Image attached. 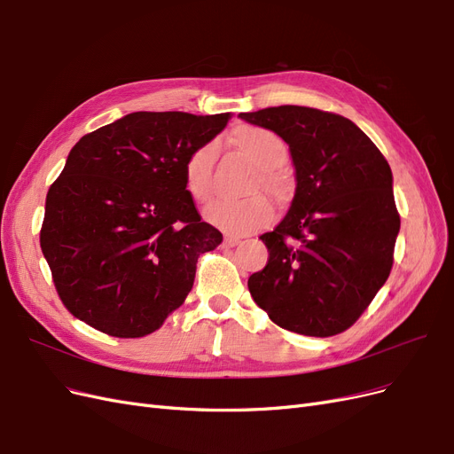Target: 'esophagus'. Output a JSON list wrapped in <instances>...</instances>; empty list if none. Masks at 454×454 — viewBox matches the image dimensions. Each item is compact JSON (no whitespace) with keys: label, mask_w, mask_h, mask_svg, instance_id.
<instances>
[{"label":"esophagus","mask_w":454,"mask_h":454,"mask_svg":"<svg viewBox=\"0 0 454 454\" xmlns=\"http://www.w3.org/2000/svg\"><path fill=\"white\" fill-rule=\"evenodd\" d=\"M241 241H243V238H239V236H226L224 238L226 247H238Z\"/></svg>","instance_id":"34e87169"}]
</instances>
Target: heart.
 Returning <instances> with one entry per match:
<instances>
[{
	"label": "heart",
	"instance_id": "heart-1",
	"mask_svg": "<svg viewBox=\"0 0 454 454\" xmlns=\"http://www.w3.org/2000/svg\"><path fill=\"white\" fill-rule=\"evenodd\" d=\"M238 142L247 155L260 166V179L263 187L275 194H284L286 181L277 170L286 160L288 149L278 134L262 127H247L238 132ZM218 147L207 142L196 147L184 162V187L198 201H206L215 191V160ZM207 223L231 233H250L270 224L275 216L271 200L262 192L245 198H216L204 211Z\"/></svg>",
	"mask_w": 454,
	"mask_h": 454
}]
</instances>
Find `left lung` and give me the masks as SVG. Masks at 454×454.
I'll use <instances>...</instances> for the list:
<instances>
[{"label": "left lung", "mask_w": 454, "mask_h": 454, "mask_svg": "<svg viewBox=\"0 0 454 454\" xmlns=\"http://www.w3.org/2000/svg\"><path fill=\"white\" fill-rule=\"evenodd\" d=\"M290 145L295 196L260 238L270 260L248 290L271 322L307 337L354 325L389 278L400 215L389 162L346 117L307 106L239 114Z\"/></svg>", "instance_id": "8db88e82"}]
</instances>
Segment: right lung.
Returning <instances> with one entry per match:
<instances>
[{"instance_id": "right-lung-1", "label": "right lung", "mask_w": 454, "mask_h": 454, "mask_svg": "<svg viewBox=\"0 0 454 454\" xmlns=\"http://www.w3.org/2000/svg\"><path fill=\"white\" fill-rule=\"evenodd\" d=\"M230 114L134 112L82 137L50 184L41 248L65 309L117 339L157 331L223 243L184 187V162Z\"/></svg>"}]
</instances>
